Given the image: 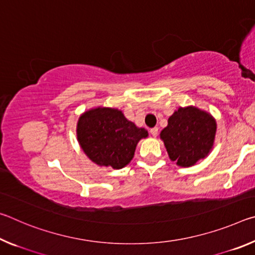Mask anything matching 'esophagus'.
<instances>
[{"label": "esophagus", "mask_w": 255, "mask_h": 255, "mask_svg": "<svg viewBox=\"0 0 255 255\" xmlns=\"http://www.w3.org/2000/svg\"><path fill=\"white\" fill-rule=\"evenodd\" d=\"M157 133H158V128L157 127H154V128L150 129V135H152L153 137H156Z\"/></svg>", "instance_id": "esophagus-1"}]
</instances>
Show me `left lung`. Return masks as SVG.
<instances>
[{
	"label": "left lung",
	"instance_id": "obj_1",
	"mask_svg": "<svg viewBox=\"0 0 255 255\" xmlns=\"http://www.w3.org/2000/svg\"><path fill=\"white\" fill-rule=\"evenodd\" d=\"M217 123L209 112L195 106L180 107L159 133L171 161L190 167L209 155L214 147Z\"/></svg>",
	"mask_w": 255,
	"mask_h": 255
}]
</instances>
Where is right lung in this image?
Returning <instances> with one entry per match:
<instances>
[{
	"label": "right lung",
	"mask_w": 255,
	"mask_h": 255,
	"mask_svg": "<svg viewBox=\"0 0 255 255\" xmlns=\"http://www.w3.org/2000/svg\"><path fill=\"white\" fill-rule=\"evenodd\" d=\"M76 136L93 163L119 170L130 163L138 141L147 137L148 131L129 122L117 108L97 107L80 116Z\"/></svg>",
	"instance_id": "1"
}]
</instances>
